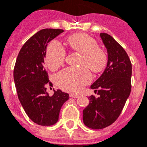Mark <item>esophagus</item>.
Segmentation results:
<instances>
[{
    "mask_svg": "<svg viewBox=\"0 0 147 147\" xmlns=\"http://www.w3.org/2000/svg\"><path fill=\"white\" fill-rule=\"evenodd\" d=\"M69 96L71 97H74V98H77L79 97V94H70Z\"/></svg>",
    "mask_w": 147,
    "mask_h": 147,
    "instance_id": "34e87169",
    "label": "esophagus"
}]
</instances>
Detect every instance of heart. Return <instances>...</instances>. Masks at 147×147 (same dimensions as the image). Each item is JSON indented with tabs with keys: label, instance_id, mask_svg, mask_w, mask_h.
Segmentation results:
<instances>
[{
	"label": "heart",
	"instance_id": "heart-1",
	"mask_svg": "<svg viewBox=\"0 0 147 147\" xmlns=\"http://www.w3.org/2000/svg\"><path fill=\"white\" fill-rule=\"evenodd\" d=\"M68 45L74 51L82 54L81 68H67L55 76L57 84L64 91L79 92L92 80L89 68L94 73H100L105 70L108 62L105 50L99 47L97 40L85 33H77L67 38ZM66 52L57 41H53L46 50L45 61L51 71H55L63 65Z\"/></svg>",
	"mask_w": 147,
	"mask_h": 147
}]
</instances>
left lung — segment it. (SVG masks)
Returning <instances> with one entry per match:
<instances>
[{
    "label": "left lung",
    "instance_id": "obj_1",
    "mask_svg": "<svg viewBox=\"0 0 147 147\" xmlns=\"http://www.w3.org/2000/svg\"><path fill=\"white\" fill-rule=\"evenodd\" d=\"M108 54L102 74L91 88L100 95L89 97V105L83 110L84 123L92 129H102L116 121L131 90L132 65L128 54L113 37L100 33Z\"/></svg>",
    "mask_w": 147,
    "mask_h": 147
}]
</instances>
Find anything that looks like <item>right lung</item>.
<instances>
[{
	"label": "right lung",
	"instance_id": "obj_1",
	"mask_svg": "<svg viewBox=\"0 0 147 147\" xmlns=\"http://www.w3.org/2000/svg\"><path fill=\"white\" fill-rule=\"evenodd\" d=\"M64 32L63 29H44L31 37L22 46L13 69V79L19 100L29 118L40 125H53L68 94L60 89L53 96L47 86H53L45 66L47 43Z\"/></svg>",
	"mask_w": 147,
	"mask_h": 147
}]
</instances>
